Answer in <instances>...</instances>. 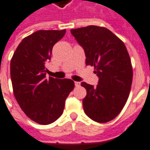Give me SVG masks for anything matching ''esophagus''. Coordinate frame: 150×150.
Returning a JSON list of instances; mask_svg holds the SVG:
<instances>
[{
	"label": "esophagus",
	"instance_id": "obj_1",
	"mask_svg": "<svg viewBox=\"0 0 150 150\" xmlns=\"http://www.w3.org/2000/svg\"><path fill=\"white\" fill-rule=\"evenodd\" d=\"M74 83H75V86H76V87H77V86H81V83L78 82V81H75V82H74Z\"/></svg>",
	"mask_w": 150,
	"mask_h": 150
}]
</instances>
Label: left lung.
<instances>
[{
  "instance_id": "8db88e82",
  "label": "left lung",
  "mask_w": 150,
  "mask_h": 150,
  "mask_svg": "<svg viewBox=\"0 0 150 150\" xmlns=\"http://www.w3.org/2000/svg\"><path fill=\"white\" fill-rule=\"evenodd\" d=\"M85 50L86 65L94 67L97 86L81 82L87 91L82 100L86 114L105 123L121 112L127 101L133 81V68L123 41L105 27L89 25L71 29Z\"/></svg>"
}]
</instances>
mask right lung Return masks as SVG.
Here are the masks:
<instances>
[{
	"instance_id": "obj_1",
	"label": "right lung",
	"mask_w": 150,
	"mask_h": 150,
	"mask_svg": "<svg viewBox=\"0 0 150 150\" xmlns=\"http://www.w3.org/2000/svg\"><path fill=\"white\" fill-rule=\"evenodd\" d=\"M64 30H38L21 40L10 62L15 98L26 116L40 125H49L62 116L74 81L46 78L45 63Z\"/></svg>"
}]
</instances>
